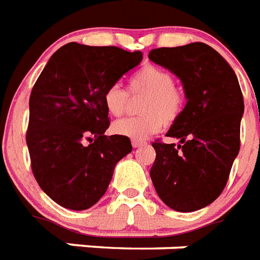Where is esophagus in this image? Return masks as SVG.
<instances>
[{
	"mask_svg": "<svg viewBox=\"0 0 260 260\" xmlns=\"http://www.w3.org/2000/svg\"><path fill=\"white\" fill-rule=\"evenodd\" d=\"M144 144H146V142H143V140H132V146H134L135 148L142 147Z\"/></svg>",
	"mask_w": 260,
	"mask_h": 260,
	"instance_id": "obj_1",
	"label": "esophagus"
}]
</instances>
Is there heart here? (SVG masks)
I'll return each instance as SVG.
<instances>
[{
    "label": "heart",
    "mask_w": 260,
    "mask_h": 260,
    "mask_svg": "<svg viewBox=\"0 0 260 260\" xmlns=\"http://www.w3.org/2000/svg\"><path fill=\"white\" fill-rule=\"evenodd\" d=\"M128 91L132 95H144L139 112L142 116L126 117L113 124V132L120 136L144 140L161 129L164 122L172 124L184 110L183 91L174 86L172 73L155 65H146L129 77ZM128 92L121 87L110 86L104 94L106 112L120 117L125 112Z\"/></svg>",
    "instance_id": "b5f03b06"
}]
</instances>
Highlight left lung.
<instances>
[{
    "mask_svg": "<svg viewBox=\"0 0 260 260\" xmlns=\"http://www.w3.org/2000/svg\"><path fill=\"white\" fill-rule=\"evenodd\" d=\"M148 58L181 80L187 99L166 134L178 144L152 143L151 181L168 207L191 213L221 195L239 154L244 113L240 84L226 59L206 43L154 49Z\"/></svg>",
    "mask_w": 260,
    "mask_h": 260,
    "instance_id": "left-lung-1",
    "label": "left lung"
}]
</instances>
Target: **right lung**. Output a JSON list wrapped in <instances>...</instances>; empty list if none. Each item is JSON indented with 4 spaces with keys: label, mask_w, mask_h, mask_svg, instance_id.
Masks as SVG:
<instances>
[{
    "label": "right lung",
    "mask_w": 260,
    "mask_h": 260,
    "mask_svg": "<svg viewBox=\"0 0 260 260\" xmlns=\"http://www.w3.org/2000/svg\"><path fill=\"white\" fill-rule=\"evenodd\" d=\"M143 59L142 51L71 42L47 61L29 96L27 146L32 173L50 199L69 210L92 207L117 162L132 151L110 125L104 94Z\"/></svg>",
    "instance_id": "right-lung-1"
}]
</instances>
